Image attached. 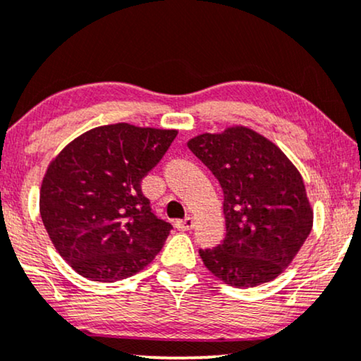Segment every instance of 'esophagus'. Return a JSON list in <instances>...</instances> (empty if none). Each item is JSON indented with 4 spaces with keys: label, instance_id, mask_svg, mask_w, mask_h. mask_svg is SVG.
Listing matches in <instances>:
<instances>
[{
    "label": "esophagus",
    "instance_id": "esophagus-1",
    "mask_svg": "<svg viewBox=\"0 0 361 361\" xmlns=\"http://www.w3.org/2000/svg\"><path fill=\"white\" fill-rule=\"evenodd\" d=\"M175 226H176L178 231H188L195 226V221H193V218H191V216H186L185 220H178L175 223Z\"/></svg>",
    "mask_w": 361,
    "mask_h": 361
}]
</instances>
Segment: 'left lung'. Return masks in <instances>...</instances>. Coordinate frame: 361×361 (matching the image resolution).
Returning a JSON list of instances; mask_svg holds the SVG:
<instances>
[{
	"instance_id": "obj_1",
	"label": "left lung",
	"mask_w": 361,
	"mask_h": 361,
	"mask_svg": "<svg viewBox=\"0 0 361 361\" xmlns=\"http://www.w3.org/2000/svg\"><path fill=\"white\" fill-rule=\"evenodd\" d=\"M188 148L223 190L226 236L200 250L204 267L241 288L275 280L313 226L302 175L275 143L245 126L195 136Z\"/></svg>"
}]
</instances>
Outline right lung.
<instances>
[{
	"instance_id": "1",
	"label": "right lung",
	"mask_w": 361,
	"mask_h": 361,
	"mask_svg": "<svg viewBox=\"0 0 361 361\" xmlns=\"http://www.w3.org/2000/svg\"><path fill=\"white\" fill-rule=\"evenodd\" d=\"M176 135L128 123L99 126L73 140L49 163L39 193L41 220L78 275L123 280L163 248L173 226L152 212L141 180Z\"/></svg>"
}]
</instances>
